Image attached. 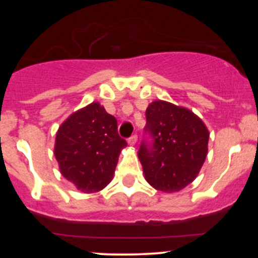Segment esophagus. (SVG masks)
Wrapping results in <instances>:
<instances>
[{
	"instance_id": "obj_1",
	"label": "esophagus",
	"mask_w": 258,
	"mask_h": 258,
	"mask_svg": "<svg viewBox=\"0 0 258 258\" xmlns=\"http://www.w3.org/2000/svg\"><path fill=\"white\" fill-rule=\"evenodd\" d=\"M136 142H137V136H136V135H134V136H131L128 139V145L130 146H135V145H136Z\"/></svg>"
}]
</instances>
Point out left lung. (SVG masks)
Masks as SVG:
<instances>
[{"instance_id": "8db88e82", "label": "left lung", "mask_w": 258, "mask_h": 258, "mask_svg": "<svg viewBox=\"0 0 258 258\" xmlns=\"http://www.w3.org/2000/svg\"><path fill=\"white\" fill-rule=\"evenodd\" d=\"M145 131L153 139L142 144L139 158L153 188L171 194L188 186L199 175L209 151L210 132L191 110L167 101H153L146 110Z\"/></svg>"}]
</instances>
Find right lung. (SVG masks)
Returning a JSON list of instances; mask_svg holds the SVG:
<instances>
[{"label":"right lung","mask_w":258,"mask_h":258,"mask_svg":"<svg viewBox=\"0 0 258 258\" xmlns=\"http://www.w3.org/2000/svg\"><path fill=\"white\" fill-rule=\"evenodd\" d=\"M126 146L117 132V119L100 103L92 102L58 127L54 157L67 181L83 194H93L112 181L118 156Z\"/></svg>","instance_id":"1"}]
</instances>
